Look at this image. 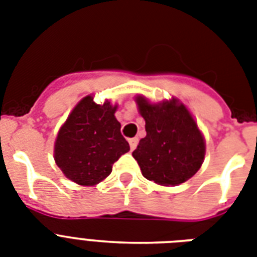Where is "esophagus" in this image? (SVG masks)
I'll return each mask as SVG.
<instances>
[{
  "instance_id": "34e87169",
  "label": "esophagus",
  "mask_w": 257,
  "mask_h": 257,
  "mask_svg": "<svg viewBox=\"0 0 257 257\" xmlns=\"http://www.w3.org/2000/svg\"><path fill=\"white\" fill-rule=\"evenodd\" d=\"M137 143H139V139L137 137H133V139H129V145H131V149H136Z\"/></svg>"
}]
</instances>
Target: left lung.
<instances>
[{
    "instance_id": "obj_1",
    "label": "left lung",
    "mask_w": 257,
    "mask_h": 257,
    "mask_svg": "<svg viewBox=\"0 0 257 257\" xmlns=\"http://www.w3.org/2000/svg\"><path fill=\"white\" fill-rule=\"evenodd\" d=\"M136 104L145 120L147 136L132 156L143 176L164 187H175L191 179L205 156V140L192 113L175 97L152 102L137 96Z\"/></svg>"
}]
</instances>
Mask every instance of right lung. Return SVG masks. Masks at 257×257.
Returning <instances> with one entry per match:
<instances>
[{
  "mask_svg": "<svg viewBox=\"0 0 257 257\" xmlns=\"http://www.w3.org/2000/svg\"><path fill=\"white\" fill-rule=\"evenodd\" d=\"M117 104H96L89 94L70 112L54 141V161L66 179L92 187L110 175L113 164L129 151L114 113Z\"/></svg>",
  "mask_w": 257,
  "mask_h": 257,
  "instance_id": "add662e5",
  "label": "right lung"
}]
</instances>
